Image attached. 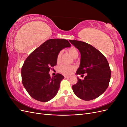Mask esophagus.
<instances>
[{
    "label": "esophagus",
    "mask_w": 127,
    "mask_h": 127,
    "mask_svg": "<svg viewBox=\"0 0 127 127\" xmlns=\"http://www.w3.org/2000/svg\"><path fill=\"white\" fill-rule=\"evenodd\" d=\"M64 78H70V76H64Z\"/></svg>",
    "instance_id": "obj_1"
}]
</instances>
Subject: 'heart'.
Wrapping results in <instances>:
<instances>
[{
	"mask_svg": "<svg viewBox=\"0 0 127 127\" xmlns=\"http://www.w3.org/2000/svg\"><path fill=\"white\" fill-rule=\"evenodd\" d=\"M68 51L69 52L70 54L74 58L77 57L78 56V52L77 50L75 47H71L68 49ZM61 54L62 52L61 51L58 53L57 56V61H59L61 59ZM75 67L70 65H67V64H62L59 67V71L61 74H63L65 75H70L72 71L74 70Z\"/></svg>",
	"mask_w": 127,
	"mask_h": 127,
	"instance_id": "obj_1",
	"label": "heart"
}]
</instances>
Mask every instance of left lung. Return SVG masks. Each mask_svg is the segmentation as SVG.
I'll return each instance as SVG.
<instances>
[{
    "mask_svg": "<svg viewBox=\"0 0 127 127\" xmlns=\"http://www.w3.org/2000/svg\"><path fill=\"white\" fill-rule=\"evenodd\" d=\"M81 55L80 66L76 74L86 73L83 80L77 77L78 82L72 85L77 96L85 101H90L99 96L109 86L111 71L105 57L93 46L86 42L69 40Z\"/></svg>",
    "mask_w": 127,
    "mask_h": 127,
    "instance_id": "8db88e82",
    "label": "left lung"
}]
</instances>
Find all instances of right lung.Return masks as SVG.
<instances>
[{
	"instance_id": "add662e5",
	"label": "right lung",
	"mask_w": 127,
	"mask_h": 127,
	"mask_svg": "<svg viewBox=\"0 0 127 127\" xmlns=\"http://www.w3.org/2000/svg\"><path fill=\"white\" fill-rule=\"evenodd\" d=\"M70 46L67 40L50 39L34 50L26 59L22 67V82L32 98L45 102L56 95L64 77L57 74L51 78L49 72L57 64L58 53Z\"/></svg>"
}]
</instances>
